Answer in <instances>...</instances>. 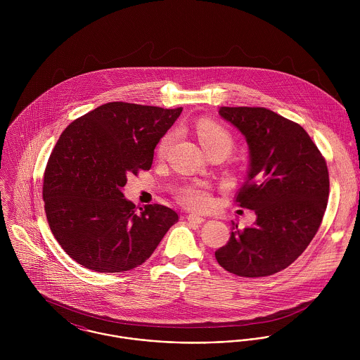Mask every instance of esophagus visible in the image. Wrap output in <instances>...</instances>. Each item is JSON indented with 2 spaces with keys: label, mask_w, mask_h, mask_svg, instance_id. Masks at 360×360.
<instances>
[{
  "label": "esophagus",
  "mask_w": 360,
  "mask_h": 360,
  "mask_svg": "<svg viewBox=\"0 0 360 360\" xmlns=\"http://www.w3.org/2000/svg\"><path fill=\"white\" fill-rule=\"evenodd\" d=\"M187 220L190 221V223H197V224H201L205 219L204 217H201V216H198V214H194V213H190V214H187Z\"/></svg>",
  "instance_id": "esophagus-1"
}]
</instances>
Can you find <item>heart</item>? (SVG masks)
I'll return each instance as SVG.
<instances>
[{"instance_id":"obj_1","label":"heart","mask_w":360,"mask_h":360,"mask_svg":"<svg viewBox=\"0 0 360 360\" xmlns=\"http://www.w3.org/2000/svg\"><path fill=\"white\" fill-rule=\"evenodd\" d=\"M195 133L206 153L213 148H224L227 150V153H230L233 147V137L229 133V130L214 120L201 119L195 124ZM172 141L173 133H167L162 137L156 148V153L159 156H163L167 153ZM177 198L183 205L191 210L202 212L212 205L210 188L201 183H194L183 187L177 194Z\"/></svg>"}]
</instances>
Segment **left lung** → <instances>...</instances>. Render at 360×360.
I'll use <instances>...</instances> for the list:
<instances>
[{"label":"left lung","mask_w":360,"mask_h":360,"mask_svg":"<svg viewBox=\"0 0 360 360\" xmlns=\"http://www.w3.org/2000/svg\"><path fill=\"white\" fill-rule=\"evenodd\" d=\"M250 148L247 181L237 205L257 213L254 226L231 231L214 252L219 264L241 277H266L288 267L316 236L330 191L324 156L295 122L262 106H221Z\"/></svg>","instance_id":"obj_1"}]
</instances>
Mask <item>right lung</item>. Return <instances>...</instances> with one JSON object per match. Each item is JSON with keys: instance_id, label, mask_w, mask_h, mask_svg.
Here are the masks:
<instances>
[{"instance_id": "1", "label": "right lung", "mask_w": 360, "mask_h": 360, "mask_svg": "<svg viewBox=\"0 0 360 360\" xmlns=\"http://www.w3.org/2000/svg\"><path fill=\"white\" fill-rule=\"evenodd\" d=\"M183 108L108 103L73 120L44 172L43 200L63 251L100 273L131 270L154 254L179 214L123 197L127 176L150 170L159 140Z\"/></svg>"}]
</instances>
